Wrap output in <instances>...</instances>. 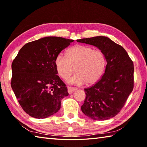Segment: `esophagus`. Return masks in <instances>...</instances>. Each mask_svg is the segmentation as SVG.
<instances>
[{"label": "esophagus", "instance_id": "34e87169", "mask_svg": "<svg viewBox=\"0 0 147 147\" xmlns=\"http://www.w3.org/2000/svg\"><path fill=\"white\" fill-rule=\"evenodd\" d=\"M77 90L76 88H74V87H71V86H67V91L68 93L71 94V93H73L74 91H76Z\"/></svg>", "mask_w": 147, "mask_h": 147}]
</instances>
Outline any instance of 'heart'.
<instances>
[{
	"label": "heart",
	"instance_id": "b5f03b06",
	"mask_svg": "<svg viewBox=\"0 0 147 147\" xmlns=\"http://www.w3.org/2000/svg\"><path fill=\"white\" fill-rule=\"evenodd\" d=\"M56 71L63 79H67L74 71L76 74L68 79V82L76 85L86 83L90 85L96 83L104 73L106 59L100 50L92 47L76 45L69 49L66 55L62 53L55 58Z\"/></svg>",
	"mask_w": 147,
	"mask_h": 147
}]
</instances>
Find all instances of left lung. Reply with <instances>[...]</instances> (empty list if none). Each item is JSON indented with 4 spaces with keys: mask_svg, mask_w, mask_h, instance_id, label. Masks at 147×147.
Returning <instances> with one entry per match:
<instances>
[{
    "mask_svg": "<svg viewBox=\"0 0 147 147\" xmlns=\"http://www.w3.org/2000/svg\"><path fill=\"white\" fill-rule=\"evenodd\" d=\"M77 42L96 47L104 54L107 63L101 79L84 90L86 98L82 111L93 120L114 117L133 90V62L125 49L108 37L98 36Z\"/></svg>",
    "mask_w": 147,
    "mask_h": 147,
    "instance_id": "obj_1",
    "label": "left lung"
}]
</instances>
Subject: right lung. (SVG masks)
Here are the masks:
<instances>
[{
	"mask_svg": "<svg viewBox=\"0 0 147 147\" xmlns=\"http://www.w3.org/2000/svg\"><path fill=\"white\" fill-rule=\"evenodd\" d=\"M73 40L47 36L26 43L12 63L11 87L24 111L44 119L61 109L67 88L57 75L54 61Z\"/></svg>",
	"mask_w": 147,
	"mask_h": 147,
	"instance_id": "add662e5",
	"label": "right lung"
}]
</instances>
